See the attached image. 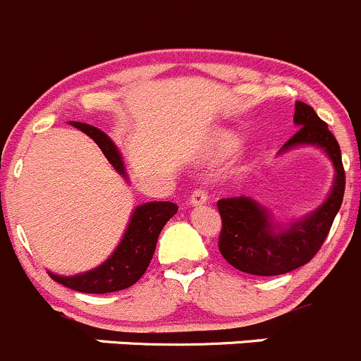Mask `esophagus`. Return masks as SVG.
<instances>
[{"label": "esophagus", "instance_id": "34e87169", "mask_svg": "<svg viewBox=\"0 0 361 361\" xmlns=\"http://www.w3.org/2000/svg\"><path fill=\"white\" fill-rule=\"evenodd\" d=\"M208 202V194H206L204 188H197L194 190V194L190 195V204L192 206H202Z\"/></svg>", "mask_w": 361, "mask_h": 361}]
</instances>
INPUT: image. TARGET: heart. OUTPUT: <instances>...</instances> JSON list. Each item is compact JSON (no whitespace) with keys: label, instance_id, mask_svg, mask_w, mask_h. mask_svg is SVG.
Returning <instances> with one entry per match:
<instances>
[{"label":"heart","instance_id":"heart-1","mask_svg":"<svg viewBox=\"0 0 361 361\" xmlns=\"http://www.w3.org/2000/svg\"><path fill=\"white\" fill-rule=\"evenodd\" d=\"M215 142L220 149H229L236 145V135H234L233 132H220V134L216 135Z\"/></svg>","mask_w":361,"mask_h":361}]
</instances>
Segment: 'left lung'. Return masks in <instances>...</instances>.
I'll return each mask as SVG.
<instances>
[{"instance_id":"obj_1","label":"left lung","mask_w":361,"mask_h":361,"mask_svg":"<svg viewBox=\"0 0 361 361\" xmlns=\"http://www.w3.org/2000/svg\"><path fill=\"white\" fill-rule=\"evenodd\" d=\"M293 121L298 132L282 146L279 155L302 146L319 148L331 160L334 183L330 194L317 208L286 224L275 222L266 206L247 195L216 202L222 216L220 254L231 266L245 274L274 277L307 264L326 240L344 199L345 174L341 146L328 130V125L303 102L295 104Z\"/></svg>"}]
</instances>
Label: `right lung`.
Listing matches in <instances>:
<instances>
[{
    "label": "right lung",
    "mask_w": 361,
    "mask_h": 361,
    "mask_svg": "<svg viewBox=\"0 0 361 361\" xmlns=\"http://www.w3.org/2000/svg\"><path fill=\"white\" fill-rule=\"evenodd\" d=\"M68 123L84 132L87 137H92L116 173L128 181L123 157L106 132L80 121H68ZM176 212L178 206L169 201H152L135 206L120 243L102 264L70 277L56 275L52 271H49V275L52 281L65 288L79 293H92V295H104V293L130 288L145 275L155 252L160 231L171 216L176 215Z\"/></svg>",
    "instance_id": "add662e5"
}]
</instances>
